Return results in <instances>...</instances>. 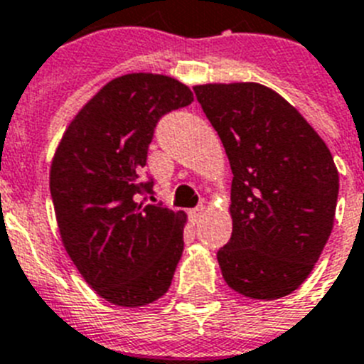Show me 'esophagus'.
Wrapping results in <instances>:
<instances>
[{"instance_id": "esophagus-1", "label": "esophagus", "mask_w": 364, "mask_h": 364, "mask_svg": "<svg viewBox=\"0 0 364 364\" xmlns=\"http://www.w3.org/2000/svg\"><path fill=\"white\" fill-rule=\"evenodd\" d=\"M205 214V207L203 205H200V207H196L194 210H191V220L194 221V223H198V221L201 220V216Z\"/></svg>"}]
</instances>
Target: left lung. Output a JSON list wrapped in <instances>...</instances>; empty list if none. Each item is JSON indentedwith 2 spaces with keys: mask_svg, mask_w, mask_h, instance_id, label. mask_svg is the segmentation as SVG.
I'll return each mask as SVG.
<instances>
[{
  "mask_svg": "<svg viewBox=\"0 0 364 364\" xmlns=\"http://www.w3.org/2000/svg\"><path fill=\"white\" fill-rule=\"evenodd\" d=\"M194 93L232 170L221 274L249 299L289 295L333 229L339 172L330 148L295 106L258 82L200 84Z\"/></svg>",
  "mask_w": 364,
  "mask_h": 364,
  "instance_id": "8db88e82",
  "label": "left lung"
}]
</instances>
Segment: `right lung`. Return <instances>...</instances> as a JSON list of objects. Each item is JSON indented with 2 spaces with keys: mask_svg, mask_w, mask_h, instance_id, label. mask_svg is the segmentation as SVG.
Returning a JSON list of instances; mask_svg holds the SVG:
<instances>
[{
  "mask_svg": "<svg viewBox=\"0 0 364 364\" xmlns=\"http://www.w3.org/2000/svg\"><path fill=\"white\" fill-rule=\"evenodd\" d=\"M191 87L166 75L109 80L73 117L49 172L60 238L82 278L121 308L168 291L183 255L186 214L144 205L148 144L164 113L188 106Z\"/></svg>",
  "mask_w": 364,
  "mask_h": 364,
  "instance_id": "right-lung-1",
  "label": "right lung"
}]
</instances>
